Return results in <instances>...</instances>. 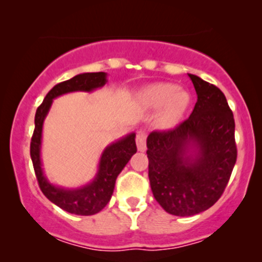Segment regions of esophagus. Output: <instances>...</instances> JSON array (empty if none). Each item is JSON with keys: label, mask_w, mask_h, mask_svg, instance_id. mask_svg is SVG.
I'll return each instance as SVG.
<instances>
[{"label": "esophagus", "mask_w": 262, "mask_h": 262, "mask_svg": "<svg viewBox=\"0 0 262 262\" xmlns=\"http://www.w3.org/2000/svg\"><path fill=\"white\" fill-rule=\"evenodd\" d=\"M137 146L139 151H145L146 150V133L139 130L137 133Z\"/></svg>", "instance_id": "1"}]
</instances>
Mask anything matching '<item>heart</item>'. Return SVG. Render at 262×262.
<instances>
[{"label": "heart", "mask_w": 262, "mask_h": 262, "mask_svg": "<svg viewBox=\"0 0 262 262\" xmlns=\"http://www.w3.org/2000/svg\"><path fill=\"white\" fill-rule=\"evenodd\" d=\"M141 101L150 110H159V125L170 128L175 125L189 104V95L185 90L179 89L175 83L159 82L150 85L141 93Z\"/></svg>", "instance_id": "obj_1"}]
</instances>
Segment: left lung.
Returning a JSON list of instances; mask_svg holds the SVG:
<instances>
[{
    "mask_svg": "<svg viewBox=\"0 0 262 262\" xmlns=\"http://www.w3.org/2000/svg\"><path fill=\"white\" fill-rule=\"evenodd\" d=\"M197 93L191 116L146 139L152 194L167 213L189 217L223 194L236 162L235 122L224 93L188 74Z\"/></svg>",
    "mask_w": 262,
    "mask_h": 262,
    "instance_id": "8db88e82",
    "label": "left lung"
}]
</instances>
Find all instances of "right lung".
<instances>
[{
	"label": "right lung",
	"instance_id": "right-lung-1",
	"mask_svg": "<svg viewBox=\"0 0 262 262\" xmlns=\"http://www.w3.org/2000/svg\"><path fill=\"white\" fill-rule=\"evenodd\" d=\"M106 82V73H85L76 75L73 79L54 86L45 96L43 103L38 107L35 112V128L31 141V158L39 187L50 202L73 214L92 215L107 206L113 194L117 176L124 169L132 156L137 152L135 134H128L121 140L108 145L102 152L98 171L92 182L87 183L83 187L70 189L52 185L44 176L40 160L43 123L52 107L54 98L64 93L75 91L91 92L93 90L104 86Z\"/></svg>",
	"mask_w": 262,
	"mask_h": 262
}]
</instances>
